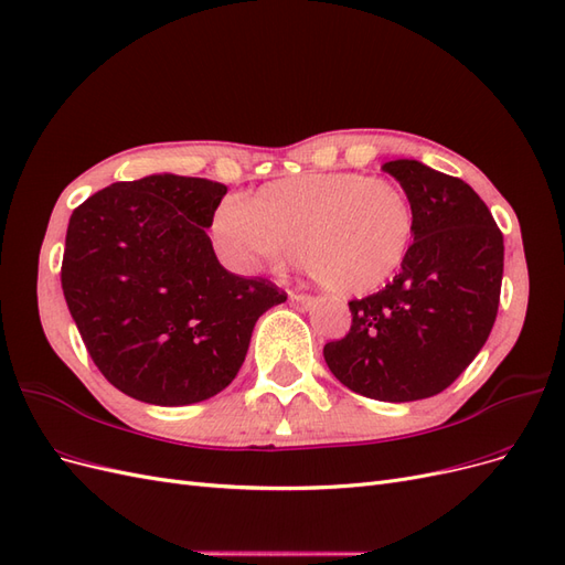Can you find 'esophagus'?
Segmentation results:
<instances>
[{
	"label": "esophagus",
	"mask_w": 565,
	"mask_h": 565,
	"mask_svg": "<svg viewBox=\"0 0 565 565\" xmlns=\"http://www.w3.org/2000/svg\"><path fill=\"white\" fill-rule=\"evenodd\" d=\"M289 299H292V303L297 306V309H301V311L311 309V306L318 301L316 297H311V295H303V292H292V295H289Z\"/></svg>",
	"instance_id": "1"
}]
</instances>
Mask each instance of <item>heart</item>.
I'll return each mask as SVG.
<instances>
[{"label":"heart","mask_w":565,"mask_h":565,"mask_svg":"<svg viewBox=\"0 0 565 565\" xmlns=\"http://www.w3.org/2000/svg\"><path fill=\"white\" fill-rule=\"evenodd\" d=\"M214 241L237 266L297 259L339 295H367L405 264L415 241L413 202L401 185L358 172L273 181L249 202L228 198Z\"/></svg>","instance_id":"1"}]
</instances>
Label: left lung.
<instances>
[{
	"label": "left lung",
	"mask_w": 565,
	"mask_h": 565,
	"mask_svg": "<svg viewBox=\"0 0 565 565\" xmlns=\"http://www.w3.org/2000/svg\"><path fill=\"white\" fill-rule=\"evenodd\" d=\"M415 212L401 273L377 295L351 299V330L324 363L351 391L407 403L448 388L498 318L504 237L473 188L417 160L386 162Z\"/></svg>",
	"instance_id": "1"
}]
</instances>
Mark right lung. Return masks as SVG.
Here are the masks:
<instances>
[{
	"label": "right lung",
	"mask_w": 565,
	"mask_h": 565,
	"mask_svg": "<svg viewBox=\"0 0 565 565\" xmlns=\"http://www.w3.org/2000/svg\"><path fill=\"white\" fill-rule=\"evenodd\" d=\"M224 183L152 174L84 200L65 235L61 285L100 374L152 405L224 391L252 330L287 295L218 264L210 235Z\"/></svg>",
	"instance_id": "1"
}]
</instances>
